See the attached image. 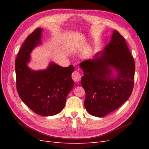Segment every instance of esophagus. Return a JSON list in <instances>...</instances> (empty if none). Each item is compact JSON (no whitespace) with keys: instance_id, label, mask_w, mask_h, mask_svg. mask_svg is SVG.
<instances>
[{"instance_id":"esophagus-1","label":"esophagus","mask_w":149,"mask_h":149,"mask_svg":"<svg viewBox=\"0 0 149 149\" xmlns=\"http://www.w3.org/2000/svg\"><path fill=\"white\" fill-rule=\"evenodd\" d=\"M81 76L80 73L78 71H75L72 74V78H73L74 82H79L81 79Z\"/></svg>"}]
</instances>
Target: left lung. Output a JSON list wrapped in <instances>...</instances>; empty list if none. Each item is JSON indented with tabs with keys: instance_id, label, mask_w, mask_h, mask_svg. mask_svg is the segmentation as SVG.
<instances>
[{
	"instance_id": "1",
	"label": "left lung",
	"mask_w": 149,
	"mask_h": 149,
	"mask_svg": "<svg viewBox=\"0 0 149 149\" xmlns=\"http://www.w3.org/2000/svg\"><path fill=\"white\" fill-rule=\"evenodd\" d=\"M84 76L81 84L89 113L102 118L118 109L128 100L134 88L135 62L118 31H112L110 42L92 60L79 64Z\"/></svg>"
}]
</instances>
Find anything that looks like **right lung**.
Here are the masks:
<instances>
[{
	"instance_id": "obj_1",
	"label": "right lung",
	"mask_w": 149,
	"mask_h": 149,
	"mask_svg": "<svg viewBox=\"0 0 149 149\" xmlns=\"http://www.w3.org/2000/svg\"><path fill=\"white\" fill-rule=\"evenodd\" d=\"M43 29L35 30L25 40L15 60L18 94L36 114L54 116L65 106L66 97L74 86L71 74L74 67H62L51 62L46 69L35 71L29 67L33 49L42 44Z\"/></svg>"
}]
</instances>
